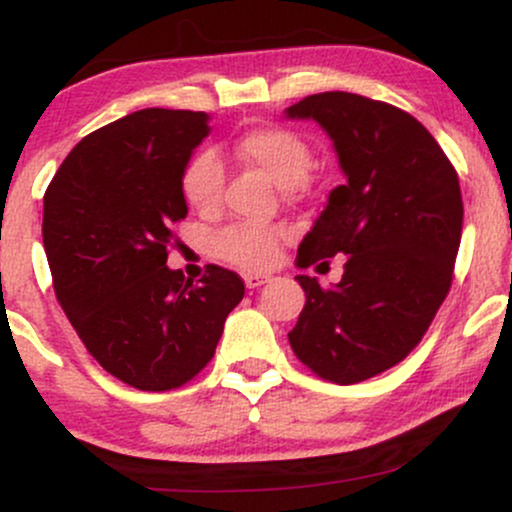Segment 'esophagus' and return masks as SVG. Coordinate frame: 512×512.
Instances as JSON below:
<instances>
[{
	"mask_svg": "<svg viewBox=\"0 0 512 512\" xmlns=\"http://www.w3.org/2000/svg\"><path fill=\"white\" fill-rule=\"evenodd\" d=\"M243 279H245V286H248V289H260L262 284H267V276L264 274H245Z\"/></svg>",
	"mask_w": 512,
	"mask_h": 512,
	"instance_id": "1",
	"label": "esophagus"
}]
</instances>
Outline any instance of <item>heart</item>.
Instances as JSON below:
<instances>
[{"label": "heart", "mask_w": 512, "mask_h": 512, "mask_svg": "<svg viewBox=\"0 0 512 512\" xmlns=\"http://www.w3.org/2000/svg\"><path fill=\"white\" fill-rule=\"evenodd\" d=\"M238 161L262 170L269 180L284 190L289 199L301 197L308 187V173L313 168V146L296 129L264 125L243 132L233 144ZM180 192L185 202L199 214H214L221 207L223 166L211 149L190 156L180 175ZM284 231L279 226H252L233 223L211 240V252L236 267L262 272L272 267L279 255Z\"/></svg>", "instance_id": "obj_1"}]
</instances>
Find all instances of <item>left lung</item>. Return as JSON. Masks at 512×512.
<instances>
[{
	"mask_svg": "<svg viewBox=\"0 0 512 512\" xmlns=\"http://www.w3.org/2000/svg\"><path fill=\"white\" fill-rule=\"evenodd\" d=\"M286 113L327 129L346 175L298 248L303 269L344 252L342 281L296 276L305 308L289 342L317 378L354 385L404 361L448 296L462 236L460 180L431 132L390 103L325 91Z\"/></svg>",
	"mask_w": 512,
	"mask_h": 512,
	"instance_id": "left-lung-1",
	"label": "left lung"
}]
</instances>
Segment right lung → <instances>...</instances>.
Here are the masks:
<instances>
[{
  "instance_id": "add662e5",
  "label": "right lung",
  "mask_w": 512,
  "mask_h": 512,
  "mask_svg": "<svg viewBox=\"0 0 512 512\" xmlns=\"http://www.w3.org/2000/svg\"><path fill=\"white\" fill-rule=\"evenodd\" d=\"M207 134V113L137 110L81 139L45 190L57 301L88 354L137 390L190 383L245 296L231 269L207 264L192 284L166 267L182 168Z\"/></svg>"
}]
</instances>
